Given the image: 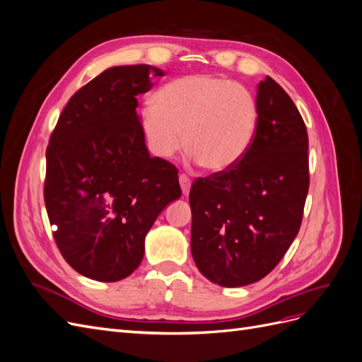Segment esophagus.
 <instances>
[{"label": "esophagus", "mask_w": 362, "mask_h": 362, "mask_svg": "<svg viewBox=\"0 0 362 362\" xmlns=\"http://www.w3.org/2000/svg\"><path fill=\"white\" fill-rule=\"evenodd\" d=\"M180 185H181V190L184 194H189L190 187H192V180L187 177V175L181 173L180 175Z\"/></svg>", "instance_id": "obj_1"}]
</instances>
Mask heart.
Masks as SVG:
<instances>
[{
    "instance_id": "b5f03b06",
    "label": "heart",
    "mask_w": 362,
    "mask_h": 362,
    "mask_svg": "<svg viewBox=\"0 0 362 362\" xmlns=\"http://www.w3.org/2000/svg\"><path fill=\"white\" fill-rule=\"evenodd\" d=\"M140 125L156 157H173L184 140L192 160L210 172H223L245 157L254 140L258 105L246 87L231 80L187 75L161 87L154 107L141 112Z\"/></svg>"
}]
</instances>
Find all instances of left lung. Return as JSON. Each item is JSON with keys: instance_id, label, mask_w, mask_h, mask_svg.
<instances>
[{"instance_id": "obj_1", "label": "left lung", "mask_w": 362, "mask_h": 362, "mask_svg": "<svg viewBox=\"0 0 362 362\" xmlns=\"http://www.w3.org/2000/svg\"><path fill=\"white\" fill-rule=\"evenodd\" d=\"M254 140L235 166L196 178L189 194L192 255L202 275L243 287L276 267L302 223L310 189L308 133L287 92L266 76Z\"/></svg>"}]
</instances>
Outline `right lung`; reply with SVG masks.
Returning a JSON list of instances; mask_svg holds the SVG:
<instances>
[{
    "label": "right lung",
    "instance_id": "obj_1",
    "mask_svg": "<svg viewBox=\"0 0 362 362\" xmlns=\"http://www.w3.org/2000/svg\"><path fill=\"white\" fill-rule=\"evenodd\" d=\"M149 64L115 66L76 90L47 148L43 198L54 240L80 275L101 282L133 273L145 237L169 202L178 199V169L151 157L136 108Z\"/></svg>",
    "mask_w": 362,
    "mask_h": 362
}]
</instances>
